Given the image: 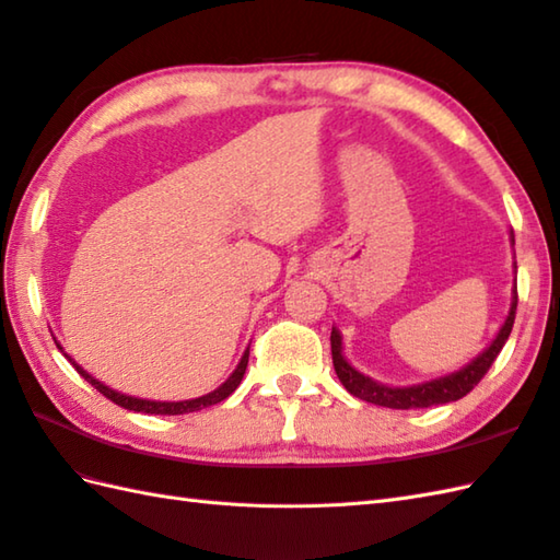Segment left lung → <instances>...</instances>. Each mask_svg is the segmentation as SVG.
I'll return each instance as SVG.
<instances>
[{
	"instance_id": "8db88e82",
	"label": "left lung",
	"mask_w": 560,
	"mask_h": 560,
	"mask_svg": "<svg viewBox=\"0 0 560 560\" xmlns=\"http://www.w3.org/2000/svg\"><path fill=\"white\" fill-rule=\"evenodd\" d=\"M515 311H517V289H515V301L513 307H510V315L505 319V325L498 331V337L493 343L486 349L477 361H471L467 368H462L459 373H452L447 377L431 380V383L423 385H413V387H385L380 383H373L371 377L361 375L359 371L347 363V359L341 355V337L337 329H331V363H335L337 377L341 380V385L347 387L353 397H359L363 401L377 404V407H387V409H425V407H435V404H447V401H457L462 397H467L469 392L481 383V377L489 373V368L498 359V353L503 351L505 341L513 331L515 325Z\"/></svg>"
}]
</instances>
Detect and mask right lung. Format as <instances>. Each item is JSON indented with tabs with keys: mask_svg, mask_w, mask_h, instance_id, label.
<instances>
[{
	"mask_svg": "<svg viewBox=\"0 0 560 560\" xmlns=\"http://www.w3.org/2000/svg\"><path fill=\"white\" fill-rule=\"evenodd\" d=\"M65 355H67V353H65ZM247 359H249V349L243 353V359H241V363H237V368L233 371V375H231L229 380H225V383H223L219 389L209 392V395H205V397L187 399V401H149V399H137V397L120 395V392H115V389H110V387L101 385L98 380H93L86 371H83L81 365H77V363L71 361L69 355H67V361L77 368V373H79L83 380H86V383H91L93 387H96L105 399H110V401H115V404H117V407L129 409V411L161 413V416H177V413L199 411V409H207V407H211V404H219V401H223L225 397L233 395V392L237 389V385H241V380H243V375H245V368H247Z\"/></svg>",
	"mask_w": 560,
	"mask_h": 560,
	"instance_id": "obj_1",
	"label": "right lung"
}]
</instances>
